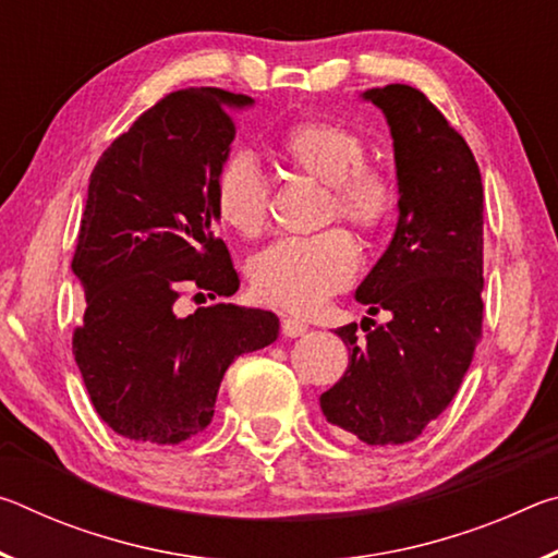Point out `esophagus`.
Returning <instances> with one entry per match:
<instances>
[{"instance_id": "esophagus-1", "label": "esophagus", "mask_w": 558, "mask_h": 558, "mask_svg": "<svg viewBox=\"0 0 558 558\" xmlns=\"http://www.w3.org/2000/svg\"><path fill=\"white\" fill-rule=\"evenodd\" d=\"M280 332L286 335V337H302L307 332V325L305 323H300L298 317H282V323H280Z\"/></svg>"}]
</instances>
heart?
<instances>
[{
    "label": "heart",
    "mask_w": 558,
    "mask_h": 558,
    "mask_svg": "<svg viewBox=\"0 0 558 558\" xmlns=\"http://www.w3.org/2000/svg\"><path fill=\"white\" fill-rule=\"evenodd\" d=\"M278 155L317 182L327 184L325 219H342L364 233L391 221L396 184L381 169L366 165L359 132L329 120H302L282 132ZM219 219L241 235H258L268 223L270 182L256 157L233 153L214 179ZM359 248L344 229L315 235H288L251 260L248 278L256 298L290 313L310 315L356 278Z\"/></svg>",
    "instance_id": "obj_1"
}]
</instances>
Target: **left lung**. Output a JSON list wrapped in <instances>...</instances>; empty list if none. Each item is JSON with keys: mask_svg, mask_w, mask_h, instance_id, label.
I'll use <instances>...</instances> for the list:
<instances>
[{"mask_svg": "<svg viewBox=\"0 0 558 558\" xmlns=\"http://www.w3.org/2000/svg\"><path fill=\"white\" fill-rule=\"evenodd\" d=\"M384 110L399 177V226L356 290L369 313L337 335L347 372L319 396L327 421L366 446L415 440L456 399L483 337V179L460 132L418 88L364 93Z\"/></svg>", "mask_w": 558, "mask_h": 558, "instance_id": "left-lung-1", "label": "left lung"}]
</instances>
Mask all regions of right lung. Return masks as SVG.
I'll return each mask as SVG.
<instances>
[{"instance_id": "add662e5", "label": "right lung", "mask_w": 558, "mask_h": 558, "mask_svg": "<svg viewBox=\"0 0 558 558\" xmlns=\"http://www.w3.org/2000/svg\"><path fill=\"white\" fill-rule=\"evenodd\" d=\"M243 93L184 88L112 140L90 174L71 268L86 290L73 354L93 409L130 440L177 446L209 426L235 356L268 347L266 310L216 300L177 317L182 288L231 298L239 272L214 233V179Z\"/></svg>"}]
</instances>
